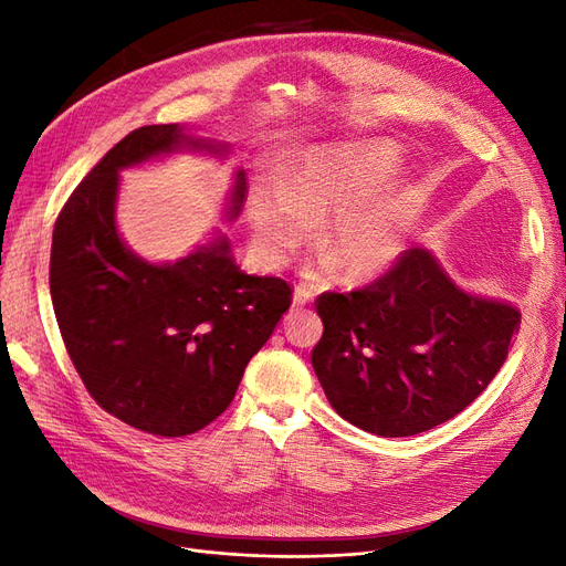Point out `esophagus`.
Masks as SVG:
<instances>
[{
	"instance_id": "1",
	"label": "esophagus",
	"mask_w": 566,
	"mask_h": 566,
	"mask_svg": "<svg viewBox=\"0 0 566 566\" xmlns=\"http://www.w3.org/2000/svg\"><path fill=\"white\" fill-rule=\"evenodd\" d=\"M312 300H314L312 287H306V285H297L295 287V293H293V304L295 306H304V304H310Z\"/></svg>"
}]
</instances>
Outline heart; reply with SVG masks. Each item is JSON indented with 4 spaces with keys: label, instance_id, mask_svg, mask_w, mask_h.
<instances>
[{
    "label": "heart",
    "instance_id": "heart-1",
    "mask_svg": "<svg viewBox=\"0 0 566 566\" xmlns=\"http://www.w3.org/2000/svg\"><path fill=\"white\" fill-rule=\"evenodd\" d=\"M399 172V153L385 144L318 146L300 158L290 181L273 179L250 193L252 243L266 264H281L323 224L316 245L328 252L323 273L380 276L397 264L416 219L403 188H377Z\"/></svg>",
    "mask_w": 566,
    "mask_h": 566
}]
</instances>
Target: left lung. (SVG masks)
<instances>
[{"label":"left lung","instance_id":"8db88e82","mask_svg":"<svg viewBox=\"0 0 566 566\" xmlns=\"http://www.w3.org/2000/svg\"><path fill=\"white\" fill-rule=\"evenodd\" d=\"M316 378L337 413L378 437H413L451 420L501 370L520 331L515 304L453 283L427 248L382 279L316 300Z\"/></svg>","mask_w":566,"mask_h":566}]
</instances>
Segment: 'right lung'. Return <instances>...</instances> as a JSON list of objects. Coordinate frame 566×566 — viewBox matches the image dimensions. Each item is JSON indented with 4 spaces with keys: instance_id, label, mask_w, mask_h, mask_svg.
<instances>
[{
    "instance_id": "add662e5",
    "label": "right lung",
    "mask_w": 566,
    "mask_h": 566,
    "mask_svg": "<svg viewBox=\"0 0 566 566\" xmlns=\"http://www.w3.org/2000/svg\"><path fill=\"white\" fill-rule=\"evenodd\" d=\"M179 150L229 158L227 144L196 139L179 125L134 129L63 205L49 264L51 302L84 387L111 416L158 437L193 434L224 413L293 295L281 279L241 271L219 231L165 264L123 241L119 172ZM243 200L245 172L238 169L229 221Z\"/></svg>"
}]
</instances>
